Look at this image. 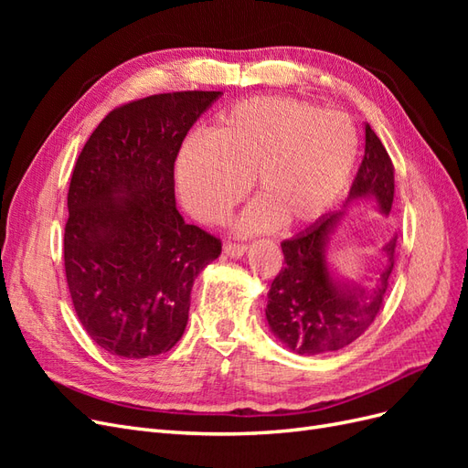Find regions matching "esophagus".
<instances>
[{"label": "esophagus", "instance_id": "esophagus-1", "mask_svg": "<svg viewBox=\"0 0 468 468\" xmlns=\"http://www.w3.org/2000/svg\"><path fill=\"white\" fill-rule=\"evenodd\" d=\"M248 251V248L244 244H224V253L232 260H239Z\"/></svg>", "mask_w": 468, "mask_h": 468}]
</instances>
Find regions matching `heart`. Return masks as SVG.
<instances>
[{"instance_id": "obj_1", "label": "heart", "mask_w": 468, "mask_h": 468, "mask_svg": "<svg viewBox=\"0 0 468 468\" xmlns=\"http://www.w3.org/2000/svg\"><path fill=\"white\" fill-rule=\"evenodd\" d=\"M357 152V131L344 112L289 97H253L218 112L207 136L181 146L176 183L197 220L220 224L253 181L260 197L238 230L258 234L281 220H318L344 189Z\"/></svg>"}]
</instances>
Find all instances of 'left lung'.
I'll return each instance as SVG.
<instances>
[{"instance_id":"1","label":"left lung","mask_w":468,"mask_h":468,"mask_svg":"<svg viewBox=\"0 0 468 468\" xmlns=\"http://www.w3.org/2000/svg\"><path fill=\"white\" fill-rule=\"evenodd\" d=\"M373 201L388 217L394 199V165L380 138L365 126V155L346 205L281 244L285 269L267 292L265 320L279 342L299 356L337 351L365 334L387 296L394 267L396 234L382 246V267L365 279H349L330 260L332 238L347 203Z\"/></svg>"}]
</instances>
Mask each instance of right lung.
<instances>
[{
    "label": "right lung",
    "mask_w": 468,
    "mask_h": 468,
    "mask_svg": "<svg viewBox=\"0 0 468 468\" xmlns=\"http://www.w3.org/2000/svg\"><path fill=\"white\" fill-rule=\"evenodd\" d=\"M222 91L138 99L99 122L68 191L64 267L76 314L111 356L146 359L186 332L191 289L220 239L179 215L174 164Z\"/></svg>",
    "instance_id": "1"
}]
</instances>
